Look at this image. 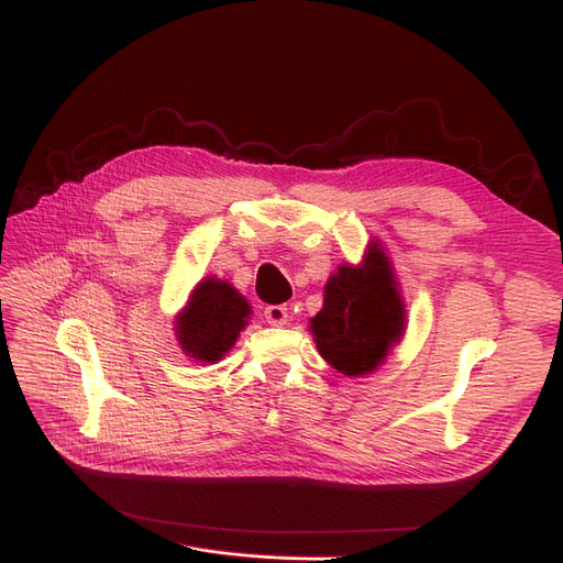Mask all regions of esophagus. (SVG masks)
Returning a JSON list of instances; mask_svg holds the SVG:
<instances>
[{
    "mask_svg": "<svg viewBox=\"0 0 563 563\" xmlns=\"http://www.w3.org/2000/svg\"><path fill=\"white\" fill-rule=\"evenodd\" d=\"M264 316L268 325H285L287 318H290V311H287L285 303H273V307L264 309Z\"/></svg>",
    "mask_w": 563,
    "mask_h": 563,
    "instance_id": "1",
    "label": "esophagus"
}]
</instances>
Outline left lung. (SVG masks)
<instances>
[{
    "label": "left lung",
    "instance_id": "8db88e82",
    "mask_svg": "<svg viewBox=\"0 0 563 563\" xmlns=\"http://www.w3.org/2000/svg\"><path fill=\"white\" fill-rule=\"evenodd\" d=\"M311 332L320 356L349 377L373 373L400 342L406 307L379 243H371L361 266L342 264L328 278Z\"/></svg>",
    "mask_w": 563,
    "mask_h": 563
}]
</instances>
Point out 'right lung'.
<instances>
[{"mask_svg": "<svg viewBox=\"0 0 563 563\" xmlns=\"http://www.w3.org/2000/svg\"><path fill=\"white\" fill-rule=\"evenodd\" d=\"M250 313L247 299L231 283L210 276L196 285L186 309L176 316V336L186 356L217 363L250 325Z\"/></svg>", "mask_w": 563, "mask_h": 563, "instance_id": "1", "label": "right lung"}]
</instances>
